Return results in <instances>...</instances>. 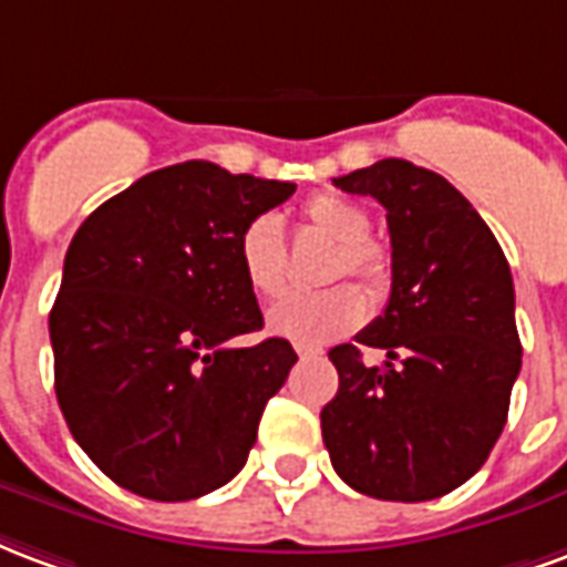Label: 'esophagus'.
Listing matches in <instances>:
<instances>
[{"label":"esophagus","mask_w":567,"mask_h":567,"mask_svg":"<svg viewBox=\"0 0 567 567\" xmlns=\"http://www.w3.org/2000/svg\"><path fill=\"white\" fill-rule=\"evenodd\" d=\"M296 353H299L301 359L323 357V347H317V344H296Z\"/></svg>","instance_id":"obj_1"}]
</instances>
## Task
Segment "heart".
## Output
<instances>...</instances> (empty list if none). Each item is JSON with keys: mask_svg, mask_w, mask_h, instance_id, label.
<instances>
[{"mask_svg": "<svg viewBox=\"0 0 567 567\" xmlns=\"http://www.w3.org/2000/svg\"><path fill=\"white\" fill-rule=\"evenodd\" d=\"M305 220L313 233L334 241V256L326 278L350 275L371 299H383L392 280L390 250L371 235V214L353 198L320 193L305 205ZM238 266L256 296H278L287 280V247L278 214H259L238 238ZM365 317V301L353 287H332L323 292H289L266 313L268 332L296 344H326L353 332Z\"/></svg>", "mask_w": 567, "mask_h": 567, "instance_id": "heart-1", "label": "heart"}]
</instances>
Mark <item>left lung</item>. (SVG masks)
Instances as JSON below:
<instances>
[{
  "label": "left lung",
  "instance_id": "8db88e82",
  "mask_svg": "<svg viewBox=\"0 0 567 567\" xmlns=\"http://www.w3.org/2000/svg\"><path fill=\"white\" fill-rule=\"evenodd\" d=\"M334 187L386 208L392 289L357 343L388 350L365 367L355 344L329 359L338 392L320 411L338 477L383 502H429L474 477L502 435L523 365L514 278L471 202L429 168L380 159Z\"/></svg>",
  "mask_w": 567,
  "mask_h": 567
}]
</instances>
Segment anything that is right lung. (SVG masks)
I'll return each mask as SVG.
<instances>
[{
    "instance_id": "add662e5",
    "label": "right lung",
    "mask_w": 567,
    "mask_h": 567,
    "mask_svg": "<svg viewBox=\"0 0 567 567\" xmlns=\"http://www.w3.org/2000/svg\"><path fill=\"white\" fill-rule=\"evenodd\" d=\"M296 193L205 159L144 175L74 233L51 311L69 432L130 493L189 502L244 468L268 399L296 365L238 266L247 223Z\"/></svg>"
}]
</instances>
